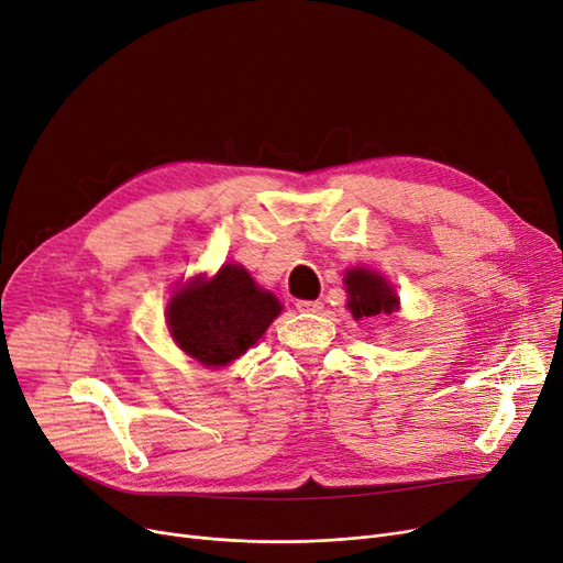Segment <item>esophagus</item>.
Segmentation results:
<instances>
[{
	"instance_id": "34e87169",
	"label": "esophagus",
	"mask_w": 563,
	"mask_h": 563,
	"mask_svg": "<svg viewBox=\"0 0 563 563\" xmlns=\"http://www.w3.org/2000/svg\"><path fill=\"white\" fill-rule=\"evenodd\" d=\"M322 308H324L322 301H306V299L297 301L299 312H322Z\"/></svg>"
}]
</instances>
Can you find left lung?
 Returning <instances> with one entry per match:
<instances>
[{
	"label": "left lung",
	"mask_w": 563,
	"mask_h": 563,
	"mask_svg": "<svg viewBox=\"0 0 563 563\" xmlns=\"http://www.w3.org/2000/svg\"><path fill=\"white\" fill-rule=\"evenodd\" d=\"M347 285V308L352 310L354 320H375V317L390 314L398 310V297L396 291L388 287V283L365 268H352L345 276Z\"/></svg>",
	"instance_id": "left-lung-1"
}]
</instances>
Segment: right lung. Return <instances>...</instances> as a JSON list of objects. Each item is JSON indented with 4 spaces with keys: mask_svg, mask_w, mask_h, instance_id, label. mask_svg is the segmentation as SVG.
<instances>
[{
    "mask_svg": "<svg viewBox=\"0 0 563 563\" xmlns=\"http://www.w3.org/2000/svg\"><path fill=\"white\" fill-rule=\"evenodd\" d=\"M280 314V301L255 285L239 264L211 280H192L167 303V327L177 345L205 365H225L246 354Z\"/></svg>",
    "mask_w": 563,
    "mask_h": 563,
    "instance_id": "add662e5",
    "label": "right lung"
}]
</instances>
